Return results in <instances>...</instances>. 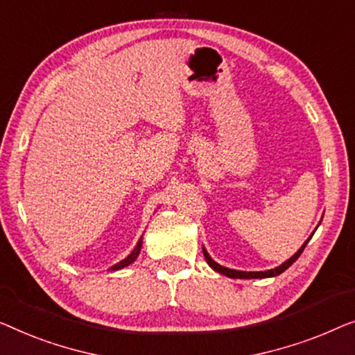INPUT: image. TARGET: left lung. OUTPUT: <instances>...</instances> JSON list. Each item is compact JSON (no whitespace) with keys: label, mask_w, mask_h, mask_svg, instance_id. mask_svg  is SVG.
I'll list each match as a JSON object with an SVG mask.
<instances>
[{"label":"left lung","mask_w":355,"mask_h":355,"mask_svg":"<svg viewBox=\"0 0 355 355\" xmlns=\"http://www.w3.org/2000/svg\"><path fill=\"white\" fill-rule=\"evenodd\" d=\"M311 238H312V234H311ZM311 238H309L307 241L302 244L301 249H299V251H297L296 254H294L293 257H289L286 262H283L282 266L272 268V270H266V272H241V270H233V268H227V267L220 266V263H217L211 256H209L207 251H206V249H204V248H202V252H204V257H206V262L209 263V267L214 268V270L218 272V273H222V275H225V277H230V278H268V277H277V275H279V273H283L289 266H293V263L297 261V257L302 254L304 248L307 246V243L311 241Z\"/></svg>","instance_id":"1"}]
</instances>
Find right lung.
<instances>
[{"label":"right lung","instance_id":"right-lung-1","mask_svg":"<svg viewBox=\"0 0 355 355\" xmlns=\"http://www.w3.org/2000/svg\"><path fill=\"white\" fill-rule=\"evenodd\" d=\"M141 244H143V236L139 238V241L137 243V246H135L133 251L130 252L128 256H127L125 259H123V261H121L119 263H116V266H114V267H111V270H121V268L127 267V266H130V263H132V262L137 261L138 254H139V251H141Z\"/></svg>","mask_w":355,"mask_h":355}]
</instances>
